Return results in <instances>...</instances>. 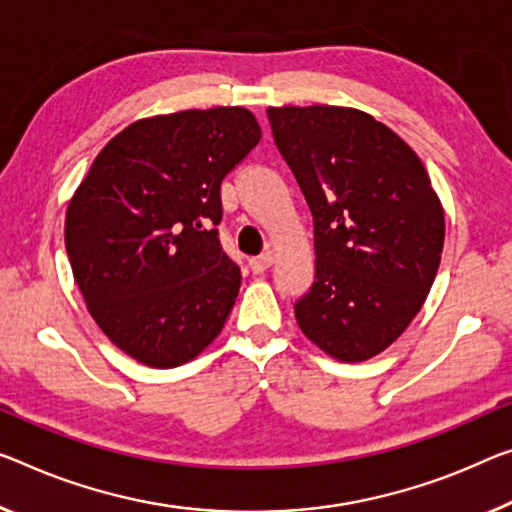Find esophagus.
Returning <instances> with one entry per match:
<instances>
[{
	"label": "esophagus",
	"mask_w": 512,
	"mask_h": 512,
	"mask_svg": "<svg viewBox=\"0 0 512 512\" xmlns=\"http://www.w3.org/2000/svg\"><path fill=\"white\" fill-rule=\"evenodd\" d=\"M270 265H272V254H261L256 258H249V270L254 274H263Z\"/></svg>",
	"instance_id": "esophagus-1"
}]
</instances>
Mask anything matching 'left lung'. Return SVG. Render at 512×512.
Returning <instances> with one entry per match:
<instances>
[{
	"label": "left lung",
	"mask_w": 512,
	"mask_h": 512,
	"mask_svg": "<svg viewBox=\"0 0 512 512\" xmlns=\"http://www.w3.org/2000/svg\"><path fill=\"white\" fill-rule=\"evenodd\" d=\"M279 153L313 217L316 277L297 325L329 357L387 350L421 311L444 249V210L419 155L350 107H270Z\"/></svg>",
	"instance_id": "obj_1"
}]
</instances>
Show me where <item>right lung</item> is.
Returning a JSON list of instances; mask_svg holds the SVG:
<instances>
[{"label":"right lung","mask_w":512,"mask_h":512,"mask_svg":"<svg viewBox=\"0 0 512 512\" xmlns=\"http://www.w3.org/2000/svg\"><path fill=\"white\" fill-rule=\"evenodd\" d=\"M258 141L245 107L187 109L128 125L93 160L68 203L66 251L125 355L174 368L222 332L242 277L219 245V190Z\"/></svg>","instance_id":"obj_1"}]
</instances>
